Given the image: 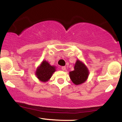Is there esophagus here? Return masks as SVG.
Returning <instances> with one entry per match:
<instances>
[{
	"mask_svg": "<svg viewBox=\"0 0 122 122\" xmlns=\"http://www.w3.org/2000/svg\"><path fill=\"white\" fill-rule=\"evenodd\" d=\"M61 69H62V71H66L65 66H62V67H61Z\"/></svg>",
	"mask_w": 122,
	"mask_h": 122,
	"instance_id": "1",
	"label": "esophagus"
}]
</instances>
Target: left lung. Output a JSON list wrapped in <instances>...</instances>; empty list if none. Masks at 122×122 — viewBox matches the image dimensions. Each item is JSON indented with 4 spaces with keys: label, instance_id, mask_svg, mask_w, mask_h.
I'll return each instance as SVG.
<instances>
[{
    "label": "left lung",
    "instance_id": "left-lung-1",
    "mask_svg": "<svg viewBox=\"0 0 122 122\" xmlns=\"http://www.w3.org/2000/svg\"><path fill=\"white\" fill-rule=\"evenodd\" d=\"M74 68V71L69 72V76L72 82L76 85L81 84L84 82L87 79L89 74L86 67L83 63L77 60Z\"/></svg>",
    "mask_w": 122,
    "mask_h": 122
}]
</instances>
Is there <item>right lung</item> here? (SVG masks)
<instances>
[{"label":"right lung","mask_w":122,"mask_h":122,"mask_svg":"<svg viewBox=\"0 0 122 122\" xmlns=\"http://www.w3.org/2000/svg\"><path fill=\"white\" fill-rule=\"evenodd\" d=\"M55 71L54 66L50 65L47 61H43L36 71V76L40 80L45 82L50 79Z\"/></svg>","instance_id":"add662e5"}]
</instances>
